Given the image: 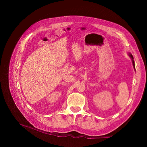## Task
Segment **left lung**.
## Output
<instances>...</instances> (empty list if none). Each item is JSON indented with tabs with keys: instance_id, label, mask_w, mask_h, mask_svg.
Masks as SVG:
<instances>
[{
	"instance_id": "obj_1",
	"label": "left lung",
	"mask_w": 147,
	"mask_h": 147,
	"mask_svg": "<svg viewBox=\"0 0 147 147\" xmlns=\"http://www.w3.org/2000/svg\"><path fill=\"white\" fill-rule=\"evenodd\" d=\"M129 57L132 58V64H133V65H134V68L135 69V62H134V57H133V56H132V54H131L130 53H129Z\"/></svg>"
}]
</instances>
